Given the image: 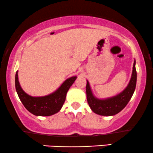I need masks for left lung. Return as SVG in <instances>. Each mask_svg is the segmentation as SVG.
Returning <instances> with one entry per match:
<instances>
[{"label": "left lung", "instance_id": "1", "mask_svg": "<svg viewBox=\"0 0 153 153\" xmlns=\"http://www.w3.org/2000/svg\"><path fill=\"white\" fill-rule=\"evenodd\" d=\"M136 62L133 65L132 73L129 84L122 92L113 97L99 99L95 97L91 91L90 84L87 80L86 96L87 101L91 110L94 113L101 116H114L120 112L127 105L134 94L137 83V71L135 68Z\"/></svg>", "mask_w": 153, "mask_h": 153}]
</instances>
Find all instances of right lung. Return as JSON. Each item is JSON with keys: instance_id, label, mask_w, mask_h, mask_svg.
<instances>
[{"instance_id": "1", "label": "right lung", "mask_w": 153, "mask_h": 153, "mask_svg": "<svg viewBox=\"0 0 153 153\" xmlns=\"http://www.w3.org/2000/svg\"><path fill=\"white\" fill-rule=\"evenodd\" d=\"M76 78V76L68 78L58 89L52 94L45 96L34 97L23 91L19 83L17 71L15 77L16 90L23 105L30 113L35 116L48 117L57 113L61 109L65 101L67 93Z\"/></svg>"}]
</instances>
